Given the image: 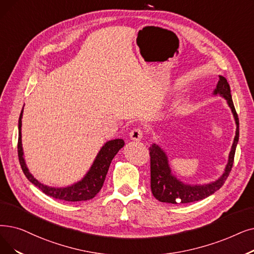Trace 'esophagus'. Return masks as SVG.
Instances as JSON below:
<instances>
[{
	"instance_id": "1",
	"label": "esophagus",
	"mask_w": 254,
	"mask_h": 254,
	"mask_svg": "<svg viewBox=\"0 0 254 254\" xmlns=\"http://www.w3.org/2000/svg\"><path fill=\"white\" fill-rule=\"evenodd\" d=\"M142 137H143V131H142V129H141L140 127H136V128L130 130L129 138H130L131 140H134V141H140V140L142 139Z\"/></svg>"
}]
</instances>
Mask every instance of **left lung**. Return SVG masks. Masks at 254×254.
<instances>
[{"mask_svg": "<svg viewBox=\"0 0 254 254\" xmlns=\"http://www.w3.org/2000/svg\"><path fill=\"white\" fill-rule=\"evenodd\" d=\"M214 94L221 95L227 101V104L231 109V112H233L237 125L236 136L228 156V163L223 174L217 181L206 185L184 184L172 174L169 167L167 154L156 143H153L149 147L150 188L152 195L159 201L178 204L189 203L204 199V198L214 194L217 190L221 188L226 179L228 178L229 172L231 171V168H233L234 165L236 147L239 141V118L234 106V102L231 100L229 84L224 76L219 75V81L216 86V89L214 90Z\"/></svg>", "mask_w": 254, "mask_h": 254, "instance_id": "8db88e82", "label": "left lung"}]
</instances>
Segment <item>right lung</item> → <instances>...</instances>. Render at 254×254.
Here are the masks:
<instances>
[{"label":"right lung","instance_id":"obj_1","mask_svg":"<svg viewBox=\"0 0 254 254\" xmlns=\"http://www.w3.org/2000/svg\"><path fill=\"white\" fill-rule=\"evenodd\" d=\"M23 111L21 110L19 119H18V143H17V152L20 167L23 169L26 178L34 186L49 196L56 198V199L64 200V201H84L89 200L93 198L104 185L106 175L108 173L110 164H111L113 158L120 148L125 145V141L123 139H115L108 141L105 145L98 151L97 156L90 167L89 171L86 173L84 178L71 186L65 187V188H55V187H49L39 183L36 179H34L26 165L24 159L23 144H21V118H23Z\"/></svg>","mask_w":254,"mask_h":254}]
</instances>
